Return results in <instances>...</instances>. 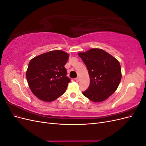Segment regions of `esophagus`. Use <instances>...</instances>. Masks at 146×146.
<instances>
[{
	"instance_id": "obj_1",
	"label": "esophagus",
	"mask_w": 146,
	"mask_h": 146,
	"mask_svg": "<svg viewBox=\"0 0 146 146\" xmlns=\"http://www.w3.org/2000/svg\"><path fill=\"white\" fill-rule=\"evenodd\" d=\"M80 77H77L76 78V82H79V81H80Z\"/></svg>"
}]
</instances>
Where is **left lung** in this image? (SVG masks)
<instances>
[{
	"label": "left lung",
	"instance_id": "8db88e82",
	"mask_svg": "<svg viewBox=\"0 0 146 146\" xmlns=\"http://www.w3.org/2000/svg\"><path fill=\"white\" fill-rule=\"evenodd\" d=\"M86 65L90 84L83 94L94 102L105 100L116 91L122 78L119 61L100 48L78 54Z\"/></svg>",
	"mask_w": 146,
	"mask_h": 146
}]
</instances>
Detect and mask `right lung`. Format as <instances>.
I'll list each match as a JSON object with an SVG mask.
<instances>
[{
  "label": "right lung",
  "instance_id": "1",
  "mask_svg": "<svg viewBox=\"0 0 146 146\" xmlns=\"http://www.w3.org/2000/svg\"><path fill=\"white\" fill-rule=\"evenodd\" d=\"M69 55L62 50H52L30 60L26 72L30 89L37 98L52 102L63 95L70 82L64 66Z\"/></svg>",
  "mask_w": 146,
  "mask_h": 146
}]
</instances>
